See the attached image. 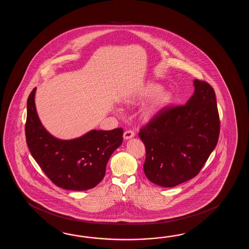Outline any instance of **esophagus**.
<instances>
[{"instance_id":"1","label":"esophagus","mask_w":249,"mask_h":249,"mask_svg":"<svg viewBox=\"0 0 249 249\" xmlns=\"http://www.w3.org/2000/svg\"><path fill=\"white\" fill-rule=\"evenodd\" d=\"M134 136V132L132 131V130H127L124 133V140H128V139H131V138L133 137Z\"/></svg>"}]
</instances>
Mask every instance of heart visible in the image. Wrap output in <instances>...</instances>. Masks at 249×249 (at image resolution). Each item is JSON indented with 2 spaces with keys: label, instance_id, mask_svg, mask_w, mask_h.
I'll return each instance as SVG.
<instances>
[{
  "label": "heart",
  "instance_id": "b5f03b06",
  "mask_svg": "<svg viewBox=\"0 0 249 249\" xmlns=\"http://www.w3.org/2000/svg\"><path fill=\"white\" fill-rule=\"evenodd\" d=\"M163 90L162 85L156 84V83H149L143 88L142 90L137 96L136 101H146V100L153 98L154 95L155 96L152 101L150 102V104L148 105V107L146 108L145 116L148 117L154 113L159 111L160 108L166 106L172 100L171 93L166 90ZM134 101L135 100L130 101V103L131 102L133 103Z\"/></svg>",
  "mask_w": 249,
  "mask_h": 249
}]
</instances>
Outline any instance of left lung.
<instances>
[{
    "mask_svg": "<svg viewBox=\"0 0 249 249\" xmlns=\"http://www.w3.org/2000/svg\"><path fill=\"white\" fill-rule=\"evenodd\" d=\"M193 84L185 105L164 107L139 132L146 148L144 173L157 185L175 187L195 177L218 142L214 90L205 81Z\"/></svg>",
    "mask_w": 249,
    "mask_h": 249,
    "instance_id": "obj_1",
    "label": "left lung"
}]
</instances>
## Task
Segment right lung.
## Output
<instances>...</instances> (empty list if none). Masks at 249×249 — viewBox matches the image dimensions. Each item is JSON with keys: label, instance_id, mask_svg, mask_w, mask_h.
Wrapping results in <instances>:
<instances>
[{"label": "right lung", "instance_id": "add662e5", "mask_svg": "<svg viewBox=\"0 0 249 249\" xmlns=\"http://www.w3.org/2000/svg\"><path fill=\"white\" fill-rule=\"evenodd\" d=\"M27 99L26 139L33 158L55 185L69 191L94 188L105 176L107 163L123 142L122 128L91 130L73 140H59L42 126L35 103Z\"/></svg>", "mask_w": 249, "mask_h": 249}]
</instances>
